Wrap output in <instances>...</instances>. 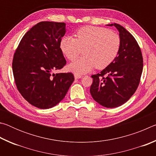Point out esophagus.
I'll list each match as a JSON object with an SVG mask.
<instances>
[{
  "instance_id": "34e87169",
  "label": "esophagus",
  "mask_w": 156,
  "mask_h": 156,
  "mask_svg": "<svg viewBox=\"0 0 156 156\" xmlns=\"http://www.w3.org/2000/svg\"><path fill=\"white\" fill-rule=\"evenodd\" d=\"M74 77L76 79H79V78H81L83 76H82L81 75H78V74H75L74 75Z\"/></svg>"
}]
</instances>
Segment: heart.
<instances>
[{
  "label": "heart",
  "instance_id": "heart-1",
  "mask_svg": "<svg viewBox=\"0 0 156 156\" xmlns=\"http://www.w3.org/2000/svg\"><path fill=\"white\" fill-rule=\"evenodd\" d=\"M76 38L65 36L60 42V49L69 60H74L84 49V57L69 65V69L75 74H84L96 67L102 69L109 65L120 48V36L107 29L84 26L76 33Z\"/></svg>",
  "mask_w": 156,
  "mask_h": 156
}]
</instances>
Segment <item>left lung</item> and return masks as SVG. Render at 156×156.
Instances as JSON below:
<instances>
[{
	"mask_svg": "<svg viewBox=\"0 0 156 156\" xmlns=\"http://www.w3.org/2000/svg\"><path fill=\"white\" fill-rule=\"evenodd\" d=\"M121 41L118 56L109 65L92 75L90 93L95 101L107 108L120 106L128 101L140 84L143 58L138 43L129 31L116 23Z\"/></svg>",
	"mask_w": 156,
	"mask_h": 156,
	"instance_id": "obj_1",
	"label": "left lung"
}]
</instances>
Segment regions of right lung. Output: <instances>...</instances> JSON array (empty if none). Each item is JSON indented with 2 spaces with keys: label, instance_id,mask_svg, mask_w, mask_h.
<instances>
[{
  "label": "right lung",
  "instance_id": "1",
  "mask_svg": "<svg viewBox=\"0 0 156 156\" xmlns=\"http://www.w3.org/2000/svg\"><path fill=\"white\" fill-rule=\"evenodd\" d=\"M65 27V23H38L23 36L13 58L18 91L29 103L40 109L59 103L74 80L70 72L52 73L67 63L60 47Z\"/></svg>",
  "mask_w": 156,
  "mask_h": 156
}]
</instances>
